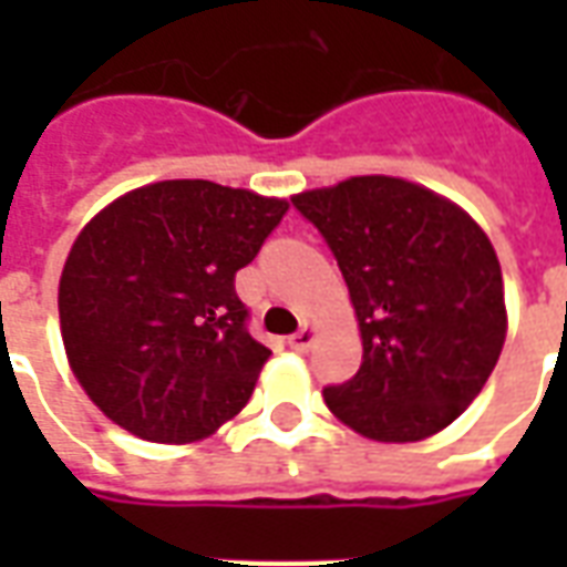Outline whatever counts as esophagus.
Returning <instances> with one entry per match:
<instances>
[{
  "label": "esophagus",
  "instance_id": "obj_1",
  "mask_svg": "<svg viewBox=\"0 0 567 567\" xmlns=\"http://www.w3.org/2000/svg\"><path fill=\"white\" fill-rule=\"evenodd\" d=\"M312 343H316V331H312L309 324H303L300 331L288 337V346H291L295 352H309V346Z\"/></svg>",
  "mask_w": 567,
  "mask_h": 567
}]
</instances>
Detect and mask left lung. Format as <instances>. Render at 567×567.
Here are the masks:
<instances>
[{
  "instance_id": "obj_1",
  "label": "left lung",
  "mask_w": 567,
  "mask_h": 567,
  "mask_svg": "<svg viewBox=\"0 0 567 567\" xmlns=\"http://www.w3.org/2000/svg\"><path fill=\"white\" fill-rule=\"evenodd\" d=\"M328 243L361 328V368L324 389L358 434L410 443L464 413L507 333L501 264L450 199L389 175L291 197Z\"/></svg>"
}]
</instances>
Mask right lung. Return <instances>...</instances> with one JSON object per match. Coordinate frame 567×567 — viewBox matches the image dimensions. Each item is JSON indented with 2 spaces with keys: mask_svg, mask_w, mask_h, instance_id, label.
I'll list each match as a JSON object with an SVG mask.
<instances>
[{
  "mask_svg": "<svg viewBox=\"0 0 567 567\" xmlns=\"http://www.w3.org/2000/svg\"><path fill=\"white\" fill-rule=\"evenodd\" d=\"M285 212V199L175 178L130 190L81 230L60 276V331L115 425L190 443L248 404L270 349L248 333L236 270Z\"/></svg>",
  "mask_w": 567,
  "mask_h": 567,
  "instance_id": "add662e5",
  "label": "right lung"
}]
</instances>
